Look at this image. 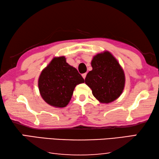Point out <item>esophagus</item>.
I'll return each instance as SVG.
<instances>
[{"label": "esophagus", "mask_w": 159, "mask_h": 159, "mask_svg": "<svg viewBox=\"0 0 159 159\" xmlns=\"http://www.w3.org/2000/svg\"><path fill=\"white\" fill-rule=\"evenodd\" d=\"M86 75H87V74H86V73H85V74H82V76H83V79H85V77H86Z\"/></svg>", "instance_id": "esophagus-1"}]
</instances>
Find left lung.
I'll return each mask as SVG.
<instances>
[{
    "instance_id": "obj_1",
    "label": "left lung",
    "mask_w": 159,
    "mask_h": 159,
    "mask_svg": "<svg viewBox=\"0 0 159 159\" xmlns=\"http://www.w3.org/2000/svg\"><path fill=\"white\" fill-rule=\"evenodd\" d=\"M92 71L85 83L92 90L94 97L102 103H109L119 97L125 85V75L118 61L111 53L104 52L93 57Z\"/></svg>"
}]
</instances>
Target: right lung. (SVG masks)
I'll use <instances>...</instances> for the list:
<instances>
[{
  "instance_id": "obj_1",
  "label": "right lung",
  "mask_w": 159,
  "mask_h": 159,
  "mask_svg": "<svg viewBox=\"0 0 159 159\" xmlns=\"http://www.w3.org/2000/svg\"><path fill=\"white\" fill-rule=\"evenodd\" d=\"M84 81L77 69L66 63L65 57H55L40 75L39 88L48 104L61 108L71 100L76 85Z\"/></svg>"
}]
</instances>
